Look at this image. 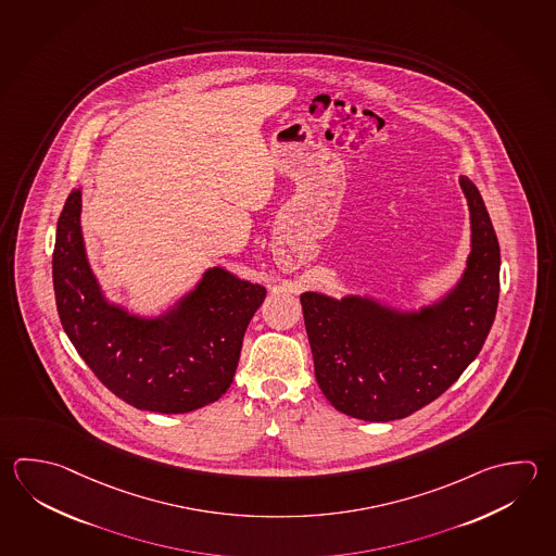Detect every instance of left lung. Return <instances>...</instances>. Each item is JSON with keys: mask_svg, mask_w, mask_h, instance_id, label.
Listing matches in <instances>:
<instances>
[{"mask_svg": "<svg viewBox=\"0 0 556 556\" xmlns=\"http://www.w3.org/2000/svg\"><path fill=\"white\" fill-rule=\"evenodd\" d=\"M471 218V253L442 303L401 315L374 301L301 294L304 326L325 397L350 417H409L451 388L480 354L500 301V243L480 190L460 177Z\"/></svg>", "mask_w": 556, "mask_h": 556, "instance_id": "8db88e82", "label": "left lung"}]
</instances>
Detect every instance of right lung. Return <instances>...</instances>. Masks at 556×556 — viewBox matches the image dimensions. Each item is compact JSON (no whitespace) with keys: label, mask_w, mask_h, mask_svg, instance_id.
<instances>
[{"label":"right lung","mask_w":556,"mask_h":556,"mask_svg":"<svg viewBox=\"0 0 556 556\" xmlns=\"http://www.w3.org/2000/svg\"><path fill=\"white\" fill-rule=\"evenodd\" d=\"M80 189L56 224L53 285L64 332L96 378L136 409L189 413L228 391L262 285L214 267L165 318L141 320L110 306L86 263Z\"/></svg>","instance_id":"add662e5"}]
</instances>
